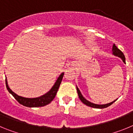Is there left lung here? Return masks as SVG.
Masks as SVG:
<instances>
[{
    "label": "left lung",
    "mask_w": 133,
    "mask_h": 133,
    "mask_svg": "<svg viewBox=\"0 0 133 133\" xmlns=\"http://www.w3.org/2000/svg\"><path fill=\"white\" fill-rule=\"evenodd\" d=\"M112 52H113V54L115 55V56H117L120 58H121L122 60L123 61L124 63H125V56H124V54L123 52H122L121 50L118 49V48L117 47V46L115 45V44H113V46H112ZM77 92H78V97H79L80 100H81V101L83 102V103H84V104L86 105H87V106L90 107H92V108H96V109H104V108H107L108 107H109L110 105L112 104L113 103H115L117 100H115L114 101L111 102V103H109V104H94V103H90V102L88 101L87 100H86L84 97H83V95H81V92H80L79 89H78V87H77Z\"/></svg>",
    "instance_id": "obj_1"
}]
</instances>
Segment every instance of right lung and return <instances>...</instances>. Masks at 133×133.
Listing matches in <instances>:
<instances>
[{"instance_id": "obj_1", "label": "right lung", "mask_w": 133, "mask_h": 133, "mask_svg": "<svg viewBox=\"0 0 133 133\" xmlns=\"http://www.w3.org/2000/svg\"><path fill=\"white\" fill-rule=\"evenodd\" d=\"M63 75H64V73H62L60 75L55 84H54V86L52 87V89H50L49 92H48L47 93H46L45 95H43V96H41V97H38V98H24V97H20V96L17 95L15 92H12L10 89V88L9 87L8 84H7L6 78V87L8 91L15 97V99L20 104H23V106L28 107H39L45 106L46 104H49L54 99L56 95V92L58 91L62 79L63 78Z\"/></svg>"}]
</instances>
